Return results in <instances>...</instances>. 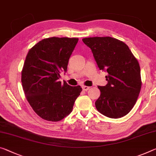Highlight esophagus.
Segmentation results:
<instances>
[{
    "mask_svg": "<svg viewBox=\"0 0 156 156\" xmlns=\"http://www.w3.org/2000/svg\"><path fill=\"white\" fill-rule=\"evenodd\" d=\"M90 87H88V86H83V90L84 91H87Z\"/></svg>",
    "mask_w": 156,
    "mask_h": 156,
    "instance_id": "obj_1",
    "label": "esophagus"
}]
</instances>
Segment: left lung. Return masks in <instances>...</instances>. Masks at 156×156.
<instances>
[{"label":"left lung","mask_w":156,"mask_h":156,"mask_svg":"<svg viewBox=\"0 0 156 156\" xmlns=\"http://www.w3.org/2000/svg\"><path fill=\"white\" fill-rule=\"evenodd\" d=\"M92 52L100 70L108 72V84L98 86L101 95L95 102L97 110L106 117L118 119L134 107L140 94V66L128 46L110 37L83 39Z\"/></svg>","instance_id":"8db88e82"}]
</instances>
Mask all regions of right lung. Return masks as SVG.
<instances>
[{"instance_id": "obj_1", "label": "right lung", "mask_w": 156, "mask_h": 156, "mask_svg": "<svg viewBox=\"0 0 156 156\" xmlns=\"http://www.w3.org/2000/svg\"><path fill=\"white\" fill-rule=\"evenodd\" d=\"M78 38L44 39L30 49L21 71L23 90L30 105L43 119L58 122L69 115L82 91L59 81L66 71Z\"/></svg>"}]
</instances>
